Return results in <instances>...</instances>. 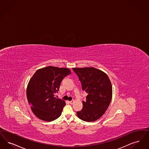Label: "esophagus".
Returning <instances> with one entry per match:
<instances>
[{"mask_svg":"<svg viewBox=\"0 0 149 149\" xmlns=\"http://www.w3.org/2000/svg\"><path fill=\"white\" fill-rule=\"evenodd\" d=\"M74 102V100H72V101H69V102H70V104H72L73 102Z\"/></svg>","mask_w":149,"mask_h":149,"instance_id":"esophagus-1","label":"esophagus"}]
</instances>
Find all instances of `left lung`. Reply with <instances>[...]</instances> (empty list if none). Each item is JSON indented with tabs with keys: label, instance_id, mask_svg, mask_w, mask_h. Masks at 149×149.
<instances>
[{
	"label": "left lung",
	"instance_id": "left-lung-1",
	"mask_svg": "<svg viewBox=\"0 0 149 149\" xmlns=\"http://www.w3.org/2000/svg\"><path fill=\"white\" fill-rule=\"evenodd\" d=\"M87 93L83 108L77 112V116L86 122L96 121L108 109L112 96V87L108 76L93 67L73 68Z\"/></svg>",
	"mask_w": 149,
	"mask_h": 149
}]
</instances>
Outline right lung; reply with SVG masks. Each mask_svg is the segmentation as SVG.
<instances>
[{
    "label": "right lung",
    "instance_id": "obj_1",
    "mask_svg": "<svg viewBox=\"0 0 149 149\" xmlns=\"http://www.w3.org/2000/svg\"><path fill=\"white\" fill-rule=\"evenodd\" d=\"M71 73L70 69L48 66L38 70L28 84L26 97L33 113L50 122L61 116L65 102L55 97L62 79Z\"/></svg>",
    "mask_w": 149,
    "mask_h": 149
}]
</instances>
